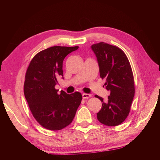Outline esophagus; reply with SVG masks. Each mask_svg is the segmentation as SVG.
<instances>
[{
    "label": "esophagus",
    "instance_id": "1",
    "mask_svg": "<svg viewBox=\"0 0 160 160\" xmlns=\"http://www.w3.org/2000/svg\"><path fill=\"white\" fill-rule=\"evenodd\" d=\"M90 97H91V94H89V93H83L82 94L83 99H87V98H89Z\"/></svg>",
    "mask_w": 160,
    "mask_h": 160
}]
</instances>
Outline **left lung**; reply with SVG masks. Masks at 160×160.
<instances>
[{
  "label": "left lung",
  "instance_id": "left-lung-1",
  "mask_svg": "<svg viewBox=\"0 0 160 160\" xmlns=\"http://www.w3.org/2000/svg\"><path fill=\"white\" fill-rule=\"evenodd\" d=\"M91 48L97 58L100 76L106 79L105 88L110 91L106 102L102 98L96 96L102 103L97 118L102 124L115 127L127 118L133 100L135 86L131 64L118 47L101 42Z\"/></svg>",
  "mask_w": 160,
  "mask_h": 160
}]
</instances>
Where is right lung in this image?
<instances>
[{"mask_svg": "<svg viewBox=\"0 0 160 160\" xmlns=\"http://www.w3.org/2000/svg\"><path fill=\"white\" fill-rule=\"evenodd\" d=\"M78 47L54 46L38 53L27 70L24 94L33 116L47 129L58 131L72 122L82 100L79 92L58 93L57 78L63 79L62 62Z\"/></svg>", "mask_w": 160, "mask_h": 160, "instance_id": "obj_1", "label": "right lung"}]
</instances>
